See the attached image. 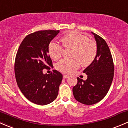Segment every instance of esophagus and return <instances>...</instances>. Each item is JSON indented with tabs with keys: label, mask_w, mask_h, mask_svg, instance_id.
Returning a JSON list of instances; mask_svg holds the SVG:
<instances>
[{
	"label": "esophagus",
	"mask_w": 128,
	"mask_h": 128,
	"mask_svg": "<svg viewBox=\"0 0 128 128\" xmlns=\"http://www.w3.org/2000/svg\"><path fill=\"white\" fill-rule=\"evenodd\" d=\"M63 78H64V79H66V78H69V76L68 75H66V74H64L63 75Z\"/></svg>",
	"instance_id": "esophagus-1"
}]
</instances>
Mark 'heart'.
I'll return each mask as SVG.
<instances>
[{"label": "heart", "mask_w": 128, "mask_h": 128, "mask_svg": "<svg viewBox=\"0 0 128 128\" xmlns=\"http://www.w3.org/2000/svg\"><path fill=\"white\" fill-rule=\"evenodd\" d=\"M63 46L66 48H72L70 57L72 59H63L57 63L56 68L64 73H71L80 67L89 65L93 62L97 55L96 43L89 39L87 36L78 32H73L63 37ZM50 56L56 60L62 56L63 47L60 44L51 42L48 45Z\"/></svg>", "instance_id": "1"}]
</instances>
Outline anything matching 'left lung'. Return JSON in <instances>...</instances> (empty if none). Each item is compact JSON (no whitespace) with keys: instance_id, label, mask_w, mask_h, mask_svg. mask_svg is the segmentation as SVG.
<instances>
[{"instance_id":"obj_1","label":"left lung","mask_w":128,"mask_h":128,"mask_svg":"<svg viewBox=\"0 0 128 128\" xmlns=\"http://www.w3.org/2000/svg\"><path fill=\"white\" fill-rule=\"evenodd\" d=\"M94 36L97 52L93 62L83 71L88 75L86 81L77 78L78 83L73 88L77 101L90 105L100 102L106 96L112 82L114 65L110 48L103 38Z\"/></svg>"}]
</instances>
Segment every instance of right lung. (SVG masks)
I'll list each match as a JSON object with an SVG mask.
<instances>
[{"label":"right lung","mask_w":128,"mask_h":128,"mask_svg":"<svg viewBox=\"0 0 128 128\" xmlns=\"http://www.w3.org/2000/svg\"><path fill=\"white\" fill-rule=\"evenodd\" d=\"M60 31H39L26 36L20 46L15 62V74L18 88L31 102L45 105L57 97L63 75L54 70L44 74L43 69L52 65L48 47Z\"/></svg>","instance_id":"right-lung-1"}]
</instances>
